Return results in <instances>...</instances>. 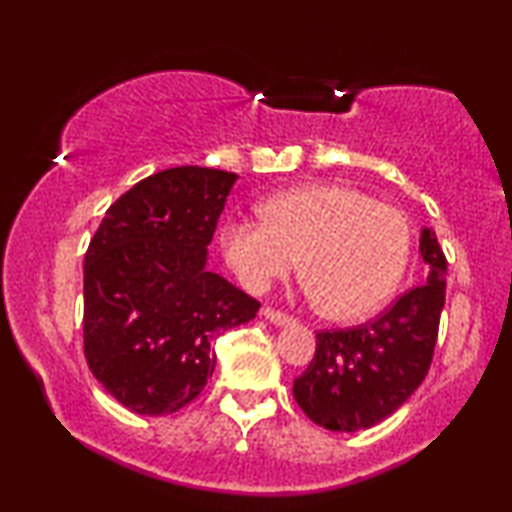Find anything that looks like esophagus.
I'll return each mask as SVG.
<instances>
[{
    "label": "esophagus",
    "instance_id": "1",
    "mask_svg": "<svg viewBox=\"0 0 512 512\" xmlns=\"http://www.w3.org/2000/svg\"><path fill=\"white\" fill-rule=\"evenodd\" d=\"M261 314L270 321V324H277V326H286V324H291V321H293L291 314L279 312V310H275V307H263Z\"/></svg>",
    "mask_w": 512,
    "mask_h": 512
}]
</instances>
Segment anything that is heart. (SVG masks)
I'll return each instance as SVG.
<instances>
[{"label": "heart", "mask_w": 512, "mask_h": 512, "mask_svg": "<svg viewBox=\"0 0 512 512\" xmlns=\"http://www.w3.org/2000/svg\"><path fill=\"white\" fill-rule=\"evenodd\" d=\"M265 221L235 219L221 230L240 282L261 293L300 263L310 296L335 321L366 319L387 303L410 256V223L398 209L345 186H305L272 195Z\"/></svg>", "instance_id": "heart-1"}]
</instances>
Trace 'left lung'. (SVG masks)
Wrapping results in <instances>:
<instances>
[{
    "mask_svg": "<svg viewBox=\"0 0 512 512\" xmlns=\"http://www.w3.org/2000/svg\"><path fill=\"white\" fill-rule=\"evenodd\" d=\"M419 254L429 265L422 286L403 293L375 321L317 333L310 366L293 380V398L328 431H361L401 408L429 373L445 305L447 261L431 228Z\"/></svg>",
    "mask_w": 512,
    "mask_h": 512,
    "instance_id": "obj_1",
    "label": "left lung"
}]
</instances>
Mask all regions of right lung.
Listing matches in <instances>:
<instances>
[{
	"label": "right lung",
	"instance_id": "right-lung-1",
	"mask_svg": "<svg viewBox=\"0 0 512 512\" xmlns=\"http://www.w3.org/2000/svg\"><path fill=\"white\" fill-rule=\"evenodd\" d=\"M235 172H156L107 209L83 263V354L95 380L137 415H172L214 373L216 335L261 303L216 272L207 244Z\"/></svg>",
	"mask_w": 512,
	"mask_h": 512
}]
</instances>
